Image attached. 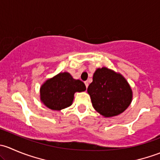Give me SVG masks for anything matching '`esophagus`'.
Here are the masks:
<instances>
[{
	"mask_svg": "<svg viewBox=\"0 0 160 160\" xmlns=\"http://www.w3.org/2000/svg\"><path fill=\"white\" fill-rule=\"evenodd\" d=\"M84 83H85V86H86V88H88V86H89V83H88V81H85Z\"/></svg>",
	"mask_w": 160,
	"mask_h": 160,
	"instance_id": "34e87169",
	"label": "esophagus"
}]
</instances>
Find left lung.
Returning a JSON list of instances; mask_svg holds the SVG:
<instances>
[{
    "label": "left lung",
    "instance_id": "obj_1",
    "mask_svg": "<svg viewBox=\"0 0 160 160\" xmlns=\"http://www.w3.org/2000/svg\"><path fill=\"white\" fill-rule=\"evenodd\" d=\"M88 93L93 108L104 118L114 117L124 112L133 97L126 79L120 72L104 67L95 70Z\"/></svg>",
    "mask_w": 160,
    "mask_h": 160
}]
</instances>
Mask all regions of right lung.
<instances>
[{
    "label": "right lung",
    "instance_id": "right-lung-1",
    "mask_svg": "<svg viewBox=\"0 0 160 160\" xmlns=\"http://www.w3.org/2000/svg\"><path fill=\"white\" fill-rule=\"evenodd\" d=\"M85 90L86 86L81 80L73 79L68 72H59L40 87V101L51 110L61 111L72 105L76 92Z\"/></svg>",
    "mask_w": 160,
    "mask_h": 160
}]
</instances>
